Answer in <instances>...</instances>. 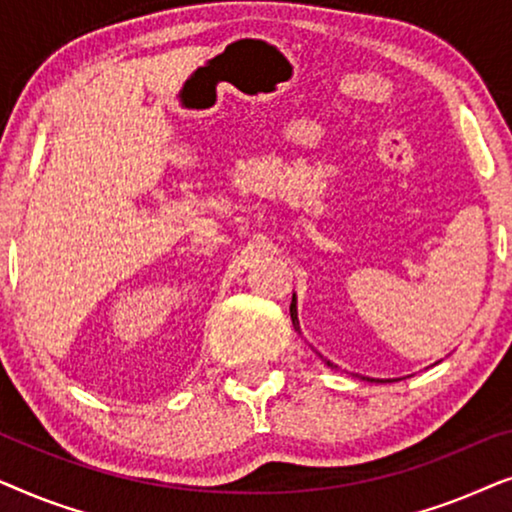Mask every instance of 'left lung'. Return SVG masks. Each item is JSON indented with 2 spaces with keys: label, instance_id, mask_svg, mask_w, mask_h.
Here are the masks:
<instances>
[{
  "label": "left lung",
  "instance_id": "1",
  "mask_svg": "<svg viewBox=\"0 0 512 512\" xmlns=\"http://www.w3.org/2000/svg\"><path fill=\"white\" fill-rule=\"evenodd\" d=\"M291 321H293V328H296V331H300V326H298V310H296V296H293V300H291ZM321 356V354H319ZM321 359H324V356H321ZM326 361V359H324ZM326 366H331V368H338V366H333L331 361H326ZM363 380H370V382H387V380H373V377H363Z\"/></svg>",
  "mask_w": 512,
  "mask_h": 512
}]
</instances>
